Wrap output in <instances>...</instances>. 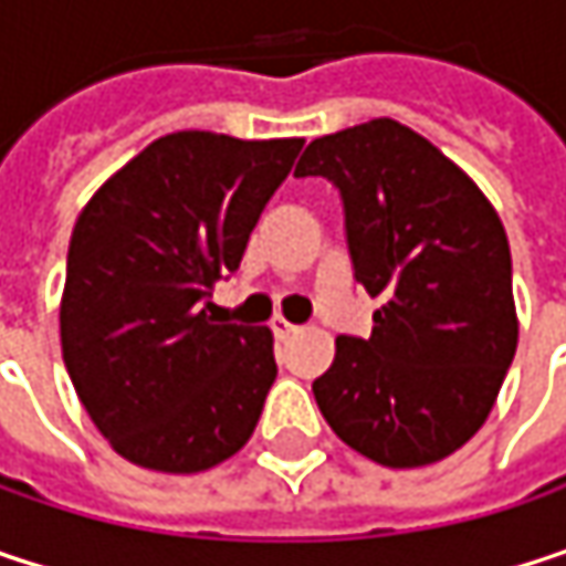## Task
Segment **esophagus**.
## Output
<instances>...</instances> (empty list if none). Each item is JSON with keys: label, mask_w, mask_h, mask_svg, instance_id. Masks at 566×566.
I'll list each match as a JSON object with an SVG mask.
<instances>
[{"label": "esophagus", "mask_w": 566, "mask_h": 566, "mask_svg": "<svg viewBox=\"0 0 566 566\" xmlns=\"http://www.w3.org/2000/svg\"><path fill=\"white\" fill-rule=\"evenodd\" d=\"M272 331H275V337H291V334H297L301 327L291 324V321H284V317H275V321H272Z\"/></svg>", "instance_id": "esophagus-1"}]
</instances>
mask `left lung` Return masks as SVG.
<instances>
[{
	"instance_id": "1",
	"label": "left lung",
	"mask_w": 566,
	"mask_h": 566,
	"mask_svg": "<svg viewBox=\"0 0 566 566\" xmlns=\"http://www.w3.org/2000/svg\"><path fill=\"white\" fill-rule=\"evenodd\" d=\"M294 176L337 186L354 279L384 301L370 337H337L311 384L327 426L390 469L452 455L489 419L517 347L499 212L390 117L311 140Z\"/></svg>"
}]
</instances>
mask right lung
I'll return each mask as SVG.
<instances>
[{
  "mask_svg": "<svg viewBox=\"0 0 566 566\" xmlns=\"http://www.w3.org/2000/svg\"><path fill=\"white\" fill-rule=\"evenodd\" d=\"M304 140L179 130L84 206L67 245L61 357L101 436L134 465L189 475L235 455L279 367L269 327L219 324L212 284Z\"/></svg>",
  "mask_w": 566,
  "mask_h": 566,
  "instance_id": "1",
  "label": "right lung"
}]
</instances>
